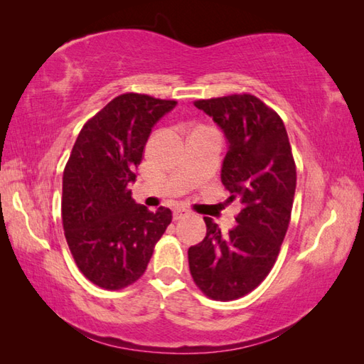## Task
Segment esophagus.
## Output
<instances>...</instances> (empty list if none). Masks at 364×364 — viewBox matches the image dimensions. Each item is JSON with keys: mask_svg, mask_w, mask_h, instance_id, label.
Listing matches in <instances>:
<instances>
[{"mask_svg": "<svg viewBox=\"0 0 364 364\" xmlns=\"http://www.w3.org/2000/svg\"><path fill=\"white\" fill-rule=\"evenodd\" d=\"M188 214H189V211L183 210V208H175V210H173V220H181L183 218H186Z\"/></svg>", "mask_w": 364, "mask_h": 364, "instance_id": "34e87169", "label": "esophagus"}]
</instances>
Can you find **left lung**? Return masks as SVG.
Returning <instances> with one entry per match:
<instances>
[{
	"label": "left lung",
	"mask_w": 364,
	"mask_h": 364,
	"mask_svg": "<svg viewBox=\"0 0 364 364\" xmlns=\"http://www.w3.org/2000/svg\"><path fill=\"white\" fill-rule=\"evenodd\" d=\"M228 139L222 166L227 203H237V225L223 235L203 218L206 236L189 247V269L206 297L228 301L252 292L272 270L289 227L296 162L284 123L250 94L196 100Z\"/></svg>",
	"instance_id": "obj_1"
}]
</instances>
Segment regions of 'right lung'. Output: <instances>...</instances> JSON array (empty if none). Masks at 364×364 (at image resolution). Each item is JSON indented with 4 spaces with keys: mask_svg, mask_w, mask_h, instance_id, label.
<instances>
[{
    "mask_svg": "<svg viewBox=\"0 0 364 364\" xmlns=\"http://www.w3.org/2000/svg\"><path fill=\"white\" fill-rule=\"evenodd\" d=\"M176 105L145 94H122L84 123L63 176V227L81 274L100 288L117 291L145 272L154 245L172 222L136 203V181L151 128Z\"/></svg>",
    "mask_w": 364,
    "mask_h": 364,
    "instance_id": "right-lung-1",
    "label": "right lung"
}]
</instances>
